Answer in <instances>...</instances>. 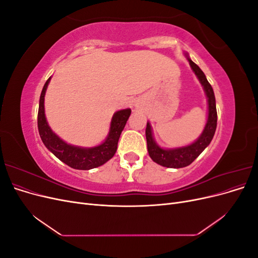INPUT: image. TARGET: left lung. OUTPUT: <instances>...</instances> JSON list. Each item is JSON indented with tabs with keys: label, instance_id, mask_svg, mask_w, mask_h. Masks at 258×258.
Segmentation results:
<instances>
[{
	"label": "left lung",
	"instance_id": "1",
	"mask_svg": "<svg viewBox=\"0 0 258 258\" xmlns=\"http://www.w3.org/2000/svg\"><path fill=\"white\" fill-rule=\"evenodd\" d=\"M189 64L195 74L197 75L199 82L204 86V89L206 91V95L208 98V107H209V115L208 120L206 123V127L202 131L201 136L197 141H195L190 145L177 147V148H171V150H166V148H161L154 141L153 132L151 123L147 122L146 124V142H147V151L150 154V157L158 165L167 168H184L186 166H189L190 163L196 159L198 156L204 152L205 148L211 143L214 137L216 124H217V113H216V105H215V97L212 86L208 82L205 73L201 71V69L192 62L188 57Z\"/></svg>",
	"mask_w": 258,
	"mask_h": 258
}]
</instances>
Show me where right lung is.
Wrapping results in <instances>:
<instances>
[{
	"instance_id": "1",
	"label": "right lung",
	"mask_w": 258,
	"mask_h": 258,
	"mask_svg": "<svg viewBox=\"0 0 258 258\" xmlns=\"http://www.w3.org/2000/svg\"><path fill=\"white\" fill-rule=\"evenodd\" d=\"M50 79L51 77H49L43 87L37 114L38 132H40L44 145L58 159L73 169L89 170L102 166L103 163L110 160L115 155L120 134L124 126H126V122L131 114V110L126 108V110L118 111L113 115L110 132H108V136L102 144L89 148L70 145L66 143L63 140H61L57 135L53 134L48 126L47 120H46L44 99Z\"/></svg>"
}]
</instances>
